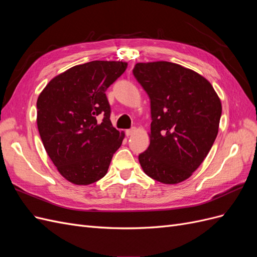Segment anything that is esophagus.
Wrapping results in <instances>:
<instances>
[{
	"instance_id": "34e87169",
	"label": "esophagus",
	"mask_w": 257,
	"mask_h": 257,
	"mask_svg": "<svg viewBox=\"0 0 257 257\" xmlns=\"http://www.w3.org/2000/svg\"><path fill=\"white\" fill-rule=\"evenodd\" d=\"M135 132H136V128L135 127H132L130 130L125 131V134H126V136H132V135L135 133Z\"/></svg>"
}]
</instances>
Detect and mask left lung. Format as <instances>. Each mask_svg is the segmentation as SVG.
Returning <instances> with one entry per match:
<instances>
[{"label":"left lung","mask_w":257,"mask_h":257,"mask_svg":"<svg viewBox=\"0 0 257 257\" xmlns=\"http://www.w3.org/2000/svg\"><path fill=\"white\" fill-rule=\"evenodd\" d=\"M137 81L151 103L150 145L139 154L145 174L164 184L190 178L219 132L221 99L205 77L166 61L137 63Z\"/></svg>","instance_id":"left-lung-1"}]
</instances>
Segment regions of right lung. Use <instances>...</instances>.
<instances>
[{
	"mask_svg": "<svg viewBox=\"0 0 257 257\" xmlns=\"http://www.w3.org/2000/svg\"><path fill=\"white\" fill-rule=\"evenodd\" d=\"M126 62L92 61L52 78L37 98V127L45 150L67 181L88 185L102 179L124 132L110 121L105 92L125 72ZM98 115L103 121H97Z\"/></svg>",
	"mask_w": 257,
	"mask_h": 257,
	"instance_id": "add662e5",
	"label": "right lung"
}]
</instances>
